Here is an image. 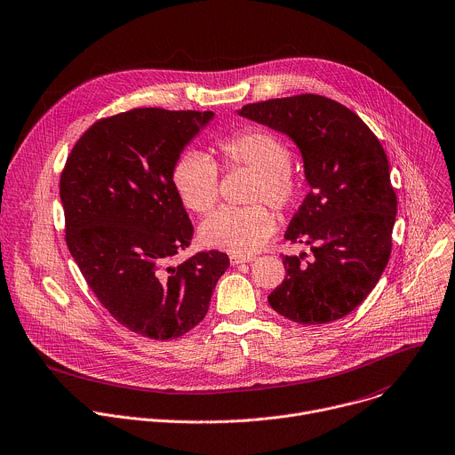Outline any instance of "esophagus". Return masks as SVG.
<instances>
[{
	"instance_id": "1",
	"label": "esophagus",
	"mask_w": 455,
	"mask_h": 455,
	"mask_svg": "<svg viewBox=\"0 0 455 455\" xmlns=\"http://www.w3.org/2000/svg\"><path fill=\"white\" fill-rule=\"evenodd\" d=\"M255 257L253 255H230V264L232 266H237V264H243V262H251Z\"/></svg>"
}]
</instances>
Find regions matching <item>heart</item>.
Returning <instances> with one entry per match:
<instances>
[{
  "label": "heart",
  "instance_id": "1",
  "mask_svg": "<svg viewBox=\"0 0 455 455\" xmlns=\"http://www.w3.org/2000/svg\"><path fill=\"white\" fill-rule=\"evenodd\" d=\"M220 156L225 166L255 173L250 204L266 202L282 211L296 202L299 182L291 172V149L278 135L262 128H244L220 140ZM172 177L189 211L204 214L218 202L220 172L204 151H184L173 164ZM275 228V216L264 205L221 207L200 225V241L234 255H251L267 243Z\"/></svg>",
  "mask_w": 455,
  "mask_h": 455
}]
</instances>
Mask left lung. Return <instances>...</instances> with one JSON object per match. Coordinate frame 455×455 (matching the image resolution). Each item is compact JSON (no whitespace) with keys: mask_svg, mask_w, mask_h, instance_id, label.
Here are the masks:
<instances>
[{"mask_svg":"<svg viewBox=\"0 0 455 455\" xmlns=\"http://www.w3.org/2000/svg\"><path fill=\"white\" fill-rule=\"evenodd\" d=\"M237 114L296 144L311 189L283 237L307 244L313 260L304 262L307 253L282 259L285 278L269 306L301 325L350 315L391 255L396 195L382 144L355 112L318 94L250 103Z\"/></svg>","mask_w":455,"mask_h":455,"instance_id":"obj_1","label":"left lung"}]
</instances>
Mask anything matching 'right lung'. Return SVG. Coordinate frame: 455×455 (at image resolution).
Here are the masks:
<instances>
[{
	"instance_id": "right-lung-1",
	"label": "right lung",
	"mask_w": 455,
	"mask_h": 455,
	"mask_svg": "<svg viewBox=\"0 0 455 455\" xmlns=\"http://www.w3.org/2000/svg\"><path fill=\"white\" fill-rule=\"evenodd\" d=\"M214 112L133 108L94 123L60 177L68 248L101 306L128 331L180 338L207 315L228 255L200 251L179 266L193 225L173 164Z\"/></svg>"
}]
</instances>
